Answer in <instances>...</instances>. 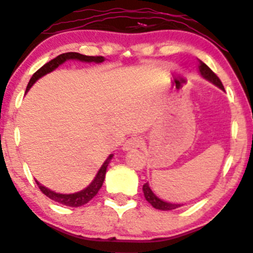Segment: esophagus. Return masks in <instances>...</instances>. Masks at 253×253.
<instances>
[{
  "label": "esophagus",
  "instance_id": "esophagus-1",
  "mask_svg": "<svg viewBox=\"0 0 253 253\" xmlns=\"http://www.w3.org/2000/svg\"><path fill=\"white\" fill-rule=\"evenodd\" d=\"M140 144H142V139H140L139 137H135V135H133V137L128 138V139L124 143V147H122V149H124L125 151L134 150V149L139 148Z\"/></svg>",
  "mask_w": 253,
  "mask_h": 253
}]
</instances>
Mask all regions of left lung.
Wrapping results in <instances>:
<instances>
[{
  "label": "left lung",
  "mask_w": 253,
  "mask_h": 253,
  "mask_svg": "<svg viewBox=\"0 0 253 253\" xmlns=\"http://www.w3.org/2000/svg\"><path fill=\"white\" fill-rule=\"evenodd\" d=\"M199 70H200V74L204 76L205 79L209 80V81H211V82H213V84H216V86L219 87V88L224 89V87H223L219 78H218L216 74H214L213 71H212L211 69L206 65V64L201 62V60H199ZM143 193H144L145 200H147L149 204H151V206L155 207L156 210L169 211V210H174V209H177V207L182 206L180 204H169V203H166V201L160 200V199H159L158 196H156L155 194L151 191L148 183H145V184L143 185Z\"/></svg>",
  "instance_id": "left-lung-1"
}]
</instances>
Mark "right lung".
<instances>
[{
  "label": "right lung",
  "mask_w": 253,
  "mask_h": 253,
  "mask_svg": "<svg viewBox=\"0 0 253 253\" xmlns=\"http://www.w3.org/2000/svg\"><path fill=\"white\" fill-rule=\"evenodd\" d=\"M68 59H78V60H81V62H94V63L104 62V57H102V55H95V57H93V55H84V54H80V53H76V52L63 53V54L58 55L57 58L52 59L50 62L44 64L43 66H41V68H40L39 70L34 74L33 78H31L30 81H29L28 87H26V92L29 91V88H30V87L33 86V84H35V82L40 78H42L43 75H46V74H48V73H50V71L54 70V69H57L60 64H63L65 60H68ZM111 158H113V155H109V158L106 159L104 164L102 165V167H100V169L98 171L97 175H95V178L93 179V182L91 183V184H89L86 189L79 191V193L58 194V193H54V191L47 189L46 187H43V185L40 184L37 180H36V184L39 185L40 190H41L44 195L48 196L50 200L55 201V203H59L62 205H65V206H70V207L82 206V205H84V204L88 203V201H91L92 199L97 195V193L99 191L100 188H102L103 182H104V178H105V173H106V167H108Z\"/></svg>",
  "instance_id": "1"
}]
</instances>
